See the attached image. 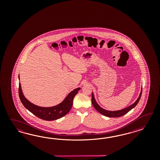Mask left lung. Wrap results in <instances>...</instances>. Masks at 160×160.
<instances>
[{
    "instance_id": "1",
    "label": "left lung",
    "mask_w": 160,
    "mask_h": 160,
    "mask_svg": "<svg viewBox=\"0 0 160 160\" xmlns=\"http://www.w3.org/2000/svg\"><path fill=\"white\" fill-rule=\"evenodd\" d=\"M141 94H142V88H141V90L140 96H139V97L137 98V100H136L135 102H134L132 104H131V106H130L127 107L124 109H122L120 110H118V111H108V110H106L102 108L97 104L92 92V106H94V108L97 110V112H98L100 114H102V115H103L104 116L108 117H118L124 116V114H127L128 112H130L131 109H132L133 108H134L136 106V105L138 104V102L140 101V99L141 96Z\"/></svg>"
}]
</instances>
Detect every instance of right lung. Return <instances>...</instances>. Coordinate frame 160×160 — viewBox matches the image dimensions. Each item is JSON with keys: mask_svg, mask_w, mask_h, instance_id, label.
Returning <instances> with one entry per match:
<instances>
[{"mask_svg": "<svg viewBox=\"0 0 160 160\" xmlns=\"http://www.w3.org/2000/svg\"><path fill=\"white\" fill-rule=\"evenodd\" d=\"M19 80H20L19 75ZM80 90V87L73 90L68 94L62 102L56 106L49 107L38 106L29 102L23 95L20 82L19 85V96L20 101L24 107L33 113L34 116L44 120L52 121L62 118L70 112L73 105V98Z\"/></svg>", "mask_w": 160, "mask_h": 160, "instance_id": "right-lung-1", "label": "right lung"}]
</instances>
